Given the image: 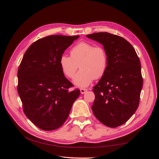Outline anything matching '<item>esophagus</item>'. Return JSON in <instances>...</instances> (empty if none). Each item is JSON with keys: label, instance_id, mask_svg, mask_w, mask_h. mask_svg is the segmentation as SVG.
I'll list each match as a JSON object with an SVG mask.
<instances>
[{"label": "esophagus", "instance_id": "34e87169", "mask_svg": "<svg viewBox=\"0 0 159 159\" xmlns=\"http://www.w3.org/2000/svg\"><path fill=\"white\" fill-rule=\"evenodd\" d=\"M87 89H84V88H81L80 89V92L81 94H84L85 92H87Z\"/></svg>", "mask_w": 159, "mask_h": 159}]
</instances>
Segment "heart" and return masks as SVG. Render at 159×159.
Returning a JSON list of instances; mask_svg holds the SVG:
<instances>
[{
    "instance_id": "heart-1",
    "label": "heart",
    "mask_w": 159,
    "mask_h": 159,
    "mask_svg": "<svg viewBox=\"0 0 159 159\" xmlns=\"http://www.w3.org/2000/svg\"><path fill=\"white\" fill-rule=\"evenodd\" d=\"M60 66L64 74L73 78L78 68L80 70L74 79L78 87L88 86L93 79L102 78L107 68V52L102 46H95L86 42H81L70 50V56L63 54L60 58Z\"/></svg>"
}]
</instances>
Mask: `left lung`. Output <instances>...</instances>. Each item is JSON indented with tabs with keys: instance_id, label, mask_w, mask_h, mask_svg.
<instances>
[{
	"instance_id": "left-lung-1",
	"label": "left lung",
	"mask_w": 159,
	"mask_h": 159,
	"mask_svg": "<svg viewBox=\"0 0 159 159\" xmlns=\"http://www.w3.org/2000/svg\"><path fill=\"white\" fill-rule=\"evenodd\" d=\"M103 46L107 68L93 87L92 111L105 125L117 127L136 111L143 87L141 62L134 48L123 38L108 32L88 34Z\"/></svg>"
}]
</instances>
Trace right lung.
Returning <instances> with one entry per match:
<instances>
[{
  "instance_id": "1",
  "label": "right lung",
  "mask_w": 159,
  "mask_h": 159,
  "mask_svg": "<svg viewBox=\"0 0 159 159\" xmlns=\"http://www.w3.org/2000/svg\"><path fill=\"white\" fill-rule=\"evenodd\" d=\"M80 36L52 35L34 42L18 70V93L26 116L44 131L60 127L80 91L64 76L60 58Z\"/></svg>"
}]
</instances>
